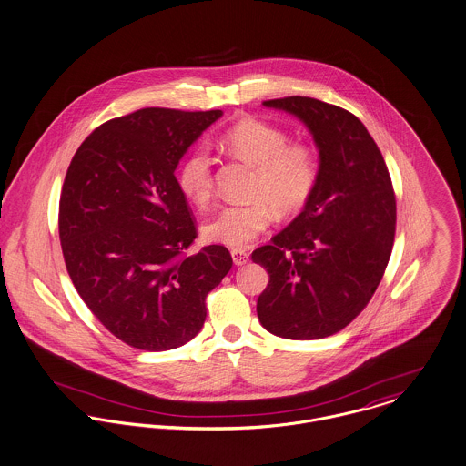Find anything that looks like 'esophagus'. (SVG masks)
<instances>
[{
  "label": "esophagus",
  "instance_id": "1",
  "mask_svg": "<svg viewBox=\"0 0 466 466\" xmlns=\"http://www.w3.org/2000/svg\"><path fill=\"white\" fill-rule=\"evenodd\" d=\"M230 255H232V260H234L236 266H243L250 260V253L247 250H241V248H232Z\"/></svg>",
  "mask_w": 466,
  "mask_h": 466
}]
</instances>
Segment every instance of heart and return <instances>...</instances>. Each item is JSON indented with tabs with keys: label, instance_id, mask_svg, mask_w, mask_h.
I'll use <instances>...</instances> for the list:
<instances>
[{
	"label": "heart",
	"instance_id": "heart-1",
	"mask_svg": "<svg viewBox=\"0 0 466 466\" xmlns=\"http://www.w3.org/2000/svg\"><path fill=\"white\" fill-rule=\"evenodd\" d=\"M221 144L255 167L250 202L227 204L206 225L204 236L216 245L245 248L280 215H294L312 198L319 182L314 145L289 142L282 127L245 118L223 133ZM180 193L204 209L215 193V161L206 147L193 148L177 174Z\"/></svg>",
	"mask_w": 466,
	"mask_h": 466
}]
</instances>
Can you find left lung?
I'll list each match as a JSON object with an SVG mask.
<instances>
[{
    "instance_id": "1",
    "label": "left lung",
    "mask_w": 466,
    "mask_h": 466,
    "mask_svg": "<svg viewBox=\"0 0 466 466\" xmlns=\"http://www.w3.org/2000/svg\"><path fill=\"white\" fill-rule=\"evenodd\" d=\"M264 106L305 122L321 165L305 209L251 253L269 273L257 316L277 337H329L359 316L383 279L394 247V186L378 145L348 109L301 96Z\"/></svg>"
}]
</instances>
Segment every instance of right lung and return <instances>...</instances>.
<instances>
[{"instance_id":"obj_1","label":"right lung","mask_w":466,"mask_h":466,"mask_svg":"<svg viewBox=\"0 0 466 466\" xmlns=\"http://www.w3.org/2000/svg\"><path fill=\"white\" fill-rule=\"evenodd\" d=\"M221 109L144 107L111 118L79 145L64 180L58 232L81 299L131 348L167 351L206 321V298L230 251L198 236L176 179L179 159Z\"/></svg>"}]
</instances>
